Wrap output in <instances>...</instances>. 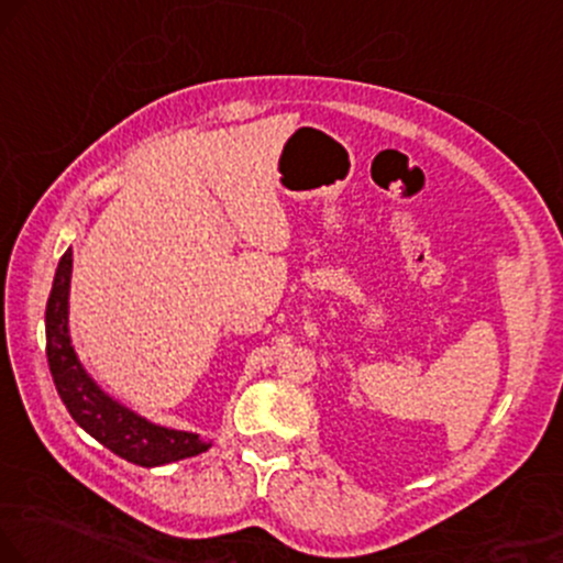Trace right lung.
I'll list each match as a JSON object with an SVG mask.
<instances>
[{
  "label": "right lung",
  "mask_w": 563,
  "mask_h": 563,
  "mask_svg": "<svg viewBox=\"0 0 563 563\" xmlns=\"http://www.w3.org/2000/svg\"><path fill=\"white\" fill-rule=\"evenodd\" d=\"M69 279H73V250L62 255L46 302L48 371L73 420L117 456L141 467H158L211 449V441H203L198 433L164 428L141 418L122 401L109 397L88 376L69 339Z\"/></svg>",
  "instance_id": "right-lung-1"
}]
</instances>
